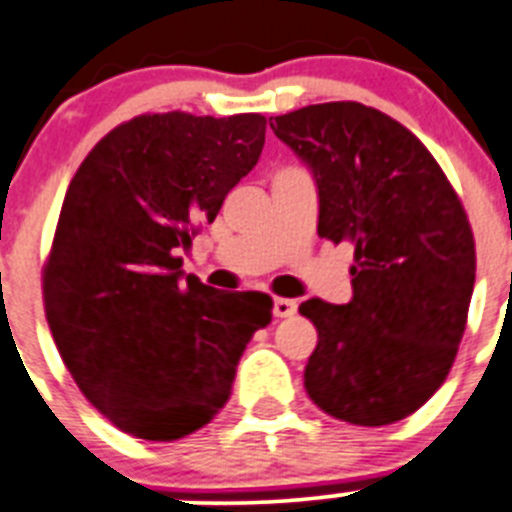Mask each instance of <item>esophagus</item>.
<instances>
[{"mask_svg":"<svg viewBox=\"0 0 512 512\" xmlns=\"http://www.w3.org/2000/svg\"><path fill=\"white\" fill-rule=\"evenodd\" d=\"M296 309H299L296 299H274V314L279 319H289V316L296 314Z\"/></svg>","mask_w":512,"mask_h":512,"instance_id":"esophagus-1","label":"esophagus"}]
</instances>
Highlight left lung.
<instances>
[{
  "mask_svg": "<svg viewBox=\"0 0 512 512\" xmlns=\"http://www.w3.org/2000/svg\"><path fill=\"white\" fill-rule=\"evenodd\" d=\"M311 170L316 231L352 241V299H309L319 342L306 394L326 415L379 427L405 420L440 389L465 332L475 238L430 150L362 102H324L269 120Z\"/></svg>",
  "mask_w": 512,
  "mask_h": 512,
  "instance_id": "obj_1",
  "label": "left lung"
}]
</instances>
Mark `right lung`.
Instances as JSON below:
<instances>
[{"instance_id":"add662e5","label":"right lung","mask_w":512,"mask_h":512,"mask_svg":"<svg viewBox=\"0 0 512 512\" xmlns=\"http://www.w3.org/2000/svg\"><path fill=\"white\" fill-rule=\"evenodd\" d=\"M264 115H140L107 133L67 188L45 269L52 339L92 407L140 440L201 430L226 405L271 296L183 274L233 186L259 163Z\"/></svg>"}]
</instances>
